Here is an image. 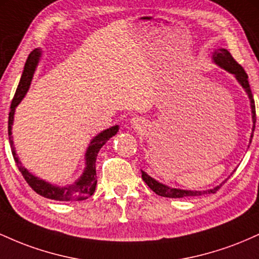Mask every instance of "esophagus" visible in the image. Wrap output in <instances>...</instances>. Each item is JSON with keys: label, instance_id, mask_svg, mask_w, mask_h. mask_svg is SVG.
I'll return each instance as SVG.
<instances>
[{"label": "esophagus", "instance_id": "obj_1", "mask_svg": "<svg viewBox=\"0 0 259 259\" xmlns=\"http://www.w3.org/2000/svg\"><path fill=\"white\" fill-rule=\"evenodd\" d=\"M144 119L141 117H135L132 119V125L135 129H141V127H144Z\"/></svg>", "mask_w": 259, "mask_h": 259}]
</instances>
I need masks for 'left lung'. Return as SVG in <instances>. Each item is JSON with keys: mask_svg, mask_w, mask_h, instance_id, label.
<instances>
[{"mask_svg": "<svg viewBox=\"0 0 259 259\" xmlns=\"http://www.w3.org/2000/svg\"><path fill=\"white\" fill-rule=\"evenodd\" d=\"M213 59L219 67L224 68L225 70H228L229 73L234 74L235 78L237 79V81L242 85V88L245 89L246 92L248 95V99L251 101V109H252V120H253V129H252V135H251V140L253 138V132H254V125H255V106H254V100H253V95H252L251 88H249V82H248V75L246 74L245 69L237 63L236 61L233 58V56L230 55V52L227 51L224 49H219L215 50L213 52ZM251 142V141H249ZM141 177L144 179L145 183L147 184L148 187L152 190L153 192H156L157 195L163 196V197H169V198H181V197H190V196H201L204 194H215L223 184H221L219 186L214 187L212 190H207V191H187V190H180V189H173V187H169L163 185V184L158 183L154 179H152L151 177L145 173V171L141 170Z\"/></svg>", "mask_w": 259, "mask_h": 259, "instance_id": "8db88e82", "label": "left lung"}]
</instances>
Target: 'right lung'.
Segmentation results:
<instances>
[{
    "mask_svg": "<svg viewBox=\"0 0 259 259\" xmlns=\"http://www.w3.org/2000/svg\"><path fill=\"white\" fill-rule=\"evenodd\" d=\"M38 57H40V51L38 50H34L30 55H29L28 59H26V63L24 67V72L22 74V78H20L19 85H18L16 94H14L13 100L11 103V112L10 117H8V136H10V145L12 154H13V158L16 160V164L19 171L22 173L23 178H24L26 183L29 184V186L34 190L36 194L44 197L50 198V200L55 201H82L89 198L94 194L95 189H96L97 184V177H96V158L97 154H99L101 147L108 141L112 136H114L119 130V126L115 125L109 127V129L105 130L99 135L96 136L92 141L90 142V146H89L88 151H86V168L82 173L81 177L78 181L72 184L69 186H55L52 184L47 183L42 179H38V178L34 177V175L29 173L26 169L23 167L22 163L18 159L16 150L13 146V140H12V124H13V117H14V109L19 105L20 101L23 100L24 95L28 91L29 86H30L32 75H34L35 68L38 62Z\"/></svg>",
    "mask_w": 259,
    "mask_h": 259,
    "instance_id": "right-lung-1",
    "label": "right lung"
}]
</instances>
